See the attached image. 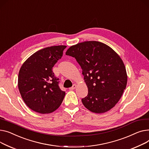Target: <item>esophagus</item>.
<instances>
[{
  "mask_svg": "<svg viewBox=\"0 0 149 149\" xmlns=\"http://www.w3.org/2000/svg\"><path fill=\"white\" fill-rule=\"evenodd\" d=\"M76 86H77V85H76V84H74V85L71 87V88H69V90H74V89L76 88Z\"/></svg>",
  "mask_w": 149,
  "mask_h": 149,
  "instance_id": "1",
  "label": "esophagus"
}]
</instances>
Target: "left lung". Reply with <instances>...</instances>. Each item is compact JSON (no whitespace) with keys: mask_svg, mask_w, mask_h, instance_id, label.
<instances>
[{"mask_svg":"<svg viewBox=\"0 0 149 149\" xmlns=\"http://www.w3.org/2000/svg\"><path fill=\"white\" fill-rule=\"evenodd\" d=\"M65 55L75 58L82 70L88 90L82 99L84 107L97 113L114 107L127 81L125 65L116 52L103 42L89 41L69 47Z\"/></svg>","mask_w":149,"mask_h":149,"instance_id":"left-lung-1","label":"left lung"}]
</instances>
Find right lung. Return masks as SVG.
<instances>
[{
	"label": "right lung",
	"mask_w": 149,
	"mask_h": 149,
	"mask_svg": "<svg viewBox=\"0 0 149 149\" xmlns=\"http://www.w3.org/2000/svg\"><path fill=\"white\" fill-rule=\"evenodd\" d=\"M65 46H54L41 49L25 61L18 76L22 97L30 109L40 113L56 110L65 93L58 85L52 68L63 56Z\"/></svg>",
	"instance_id": "1"
}]
</instances>
